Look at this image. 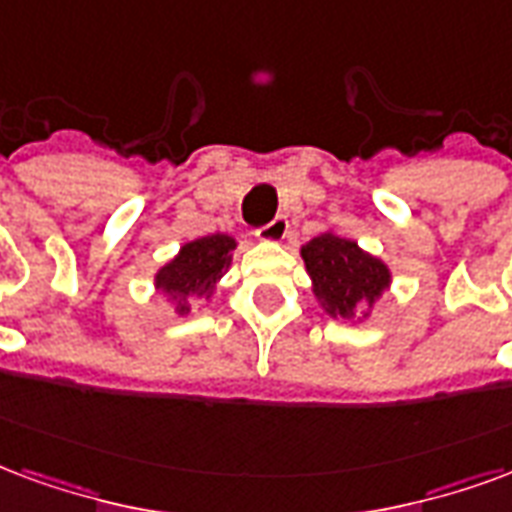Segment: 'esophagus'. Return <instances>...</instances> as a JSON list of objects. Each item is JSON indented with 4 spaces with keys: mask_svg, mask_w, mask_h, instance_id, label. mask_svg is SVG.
I'll use <instances>...</instances> for the list:
<instances>
[{
    "mask_svg": "<svg viewBox=\"0 0 512 512\" xmlns=\"http://www.w3.org/2000/svg\"><path fill=\"white\" fill-rule=\"evenodd\" d=\"M287 233H290V222H287L285 217L271 219L268 225L257 227L255 230V236L260 238V241H266V244H279V241H285Z\"/></svg>",
    "mask_w": 512,
    "mask_h": 512,
    "instance_id": "obj_1",
    "label": "esophagus"
}]
</instances>
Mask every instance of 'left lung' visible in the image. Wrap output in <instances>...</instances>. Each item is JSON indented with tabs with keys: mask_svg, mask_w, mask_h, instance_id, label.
I'll use <instances>...</instances> for the list:
<instances>
[{
	"mask_svg": "<svg viewBox=\"0 0 512 512\" xmlns=\"http://www.w3.org/2000/svg\"><path fill=\"white\" fill-rule=\"evenodd\" d=\"M301 257L312 276L314 298L331 317H369L377 298L391 287V268L380 257L331 230L301 246Z\"/></svg>",
	"mask_w": 512,
	"mask_h": 512,
	"instance_id": "left-lung-1",
	"label": "left lung"
}]
</instances>
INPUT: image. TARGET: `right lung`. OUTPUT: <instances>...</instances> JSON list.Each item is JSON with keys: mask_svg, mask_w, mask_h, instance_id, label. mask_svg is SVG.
<instances>
[{"mask_svg": "<svg viewBox=\"0 0 512 512\" xmlns=\"http://www.w3.org/2000/svg\"><path fill=\"white\" fill-rule=\"evenodd\" d=\"M236 238L225 233L203 236L189 241L179 249V255L157 271L154 287L176 301V314H189L192 306L208 301L217 282L222 279L233 260Z\"/></svg>", "mask_w": 512, "mask_h": 512, "instance_id": "right-lung-1", "label": "right lung"}]
</instances>
